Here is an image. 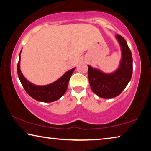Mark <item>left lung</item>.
Masks as SVG:
<instances>
[{"instance_id":"1","label":"left lung","mask_w":151,"mask_h":151,"mask_svg":"<svg viewBox=\"0 0 151 151\" xmlns=\"http://www.w3.org/2000/svg\"><path fill=\"white\" fill-rule=\"evenodd\" d=\"M121 46L122 57L119 68L112 73H104L88 65V76L92 91L97 96L111 99L119 96L131 81L132 74V57L127 42L119 35H115Z\"/></svg>"}]
</instances>
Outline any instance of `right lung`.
Instances as JSON below:
<instances>
[{"mask_svg": "<svg viewBox=\"0 0 151 151\" xmlns=\"http://www.w3.org/2000/svg\"><path fill=\"white\" fill-rule=\"evenodd\" d=\"M20 53L21 51L20 52L19 60L17 65L18 76L24 90L32 98L40 102L51 103L57 101L64 95L67 89L68 81L75 69V67L68 70L54 83L44 86L35 85L27 81L21 73V70L20 69Z\"/></svg>", "mask_w": 151, "mask_h": 151, "instance_id": "obj_1", "label": "right lung"}]
</instances>
